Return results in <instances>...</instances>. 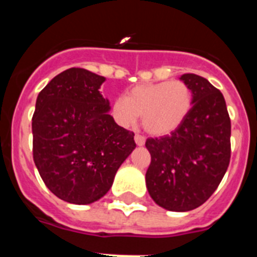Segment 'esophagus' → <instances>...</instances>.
I'll return each mask as SVG.
<instances>
[{
  "instance_id": "obj_1",
  "label": "esophagus",
  "mask_w": 257,
  "mask_h": 257,
  "mask_svg": "<svg viewBox=\"0 0 257 257\" xmlns=\"http://www.w3.org/2000/svg\"><path fill=\"white\" fill-rule=\"evenodd\" d=\"M135 143L139 147H143V145L145 144V138L143 135H139V134H136L135 135Z\"/></svg>"
}]
</instances>
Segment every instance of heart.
<instances>
[{
    "mask_svg": "<svg viewBox=\"0 0 257 257\" xmlns=\"http://www.w3.org/2000/svg\"><path fill=\"white\" fill-rule=\"evenodd\" d=\"M193 106V91L180 79L142 83L126 97L113 101L112 115L122 127H133L142 115L144 130L153 136L174 133L184 123Z\"/></svg>",
    "mask_w": 257,
    "mask_h": 257,
    "instance_id": "b5f03b06",
    "label": "heart"
}]
</instances>
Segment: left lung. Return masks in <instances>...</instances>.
<instances>
[{
    "mask_svg": "<svg viewBox=\"0 0 257 257\" xmlns=\"http://www.w3.org/2000/svg\"><path fill=\"white\" fill-rule=\"evenodd\" d=\"M181 81L193 91V106L178 130L149 138L152 157L145 181L157 205L185 212L203 205L219 187L230 161V118L221 92L193 73Z\"/></svg>",
    "mask_w": 257,
    "mask_h": 257,
    "instance_id": "8db88e82",
    "label": "left lung"
}]
</instances>
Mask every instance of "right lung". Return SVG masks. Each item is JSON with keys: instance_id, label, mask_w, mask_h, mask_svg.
<instances>
[{"instance_id": "obj_1", "label": "right lung", "mask_w": 257, "mask_h": 257, "mask_svg": "<svg viewBox=\"0 0 257 257\" xmlns=\"http://www.w3.org/2000/svg\"><path fill=\"white\" fill-rule=\"evenodd\" d=\"M105 78L70 68L38 94L32 118L33 160L58 198L88 205L105 196L115 172L135 149L134 133L109 114L99 88Z\"/></svg>"}]
</instances>
